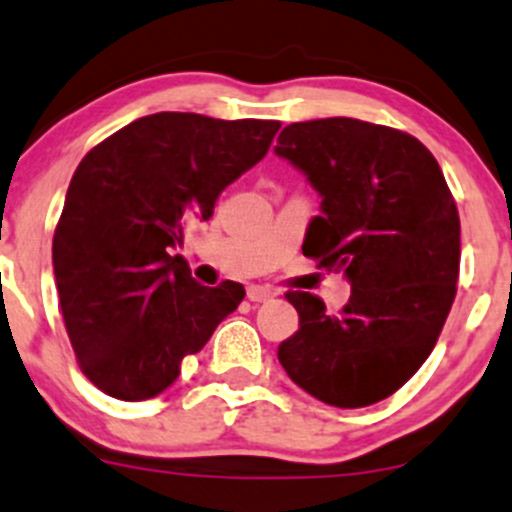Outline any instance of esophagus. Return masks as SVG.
I'll return each mask as SVG.
<instances>
[{
	"label": "esophagus",
	"instance_id": "1",
	"mask_svg": "<svg viewBox=\"0 0 512 512\" xmlns=\"http://www.w3.org/2000/svg\"><path fill=\"white\" fill-rule=\"evenodd\" d=\"M275 297V292L270 287H262V285H250L247 287V300L250 302H267Z\"/></svg>",
	"mask_w": 512,
	"mask_h": 512
}]
</instances>
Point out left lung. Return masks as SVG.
Listing matches in <instances>:
<instances>
[{
    "mask_svg": "<svg viewBox=\"0 0 512 512\" xmlns=\"http://www.w3.org/2000/svg\"><path fill=\"white\" fill-rule=\"evenodd\" d=\"M275 152L320 192L302 255L342 272L337 315L287 292L300 330L277 347L295 385L335 408L400 390L428 360L458 292L460 217L438 160L408 132L352 117L287 124Z\"/></svg>",
    "mask_w": 512,
    "mask_h": 512,
    "instance_id": "obj_1",
    "label": "left lung"
}]
</instances>
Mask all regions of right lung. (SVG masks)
I'll return each mask as SVG.
<instances>
[{
  "mask_svg": "<svg viewBox=\"0 0 512 512\" xmlns=\"http://www.w3.org/2000/svg\"><path fill=\"white\" fill-rule=\"evenodd\" d=\"M275 119L157 112L109 135L69 182L52 240L64 327L92 385L150 400L180 375L245 297L240 282L205 287L172 247L210 220L227 185L267 155Z\"/></svg>",
  "mask_w": 512,
  "mask_h": 512,
  "instance_id": "add662e5",
  "label": "right lung"
}]
</instances>
